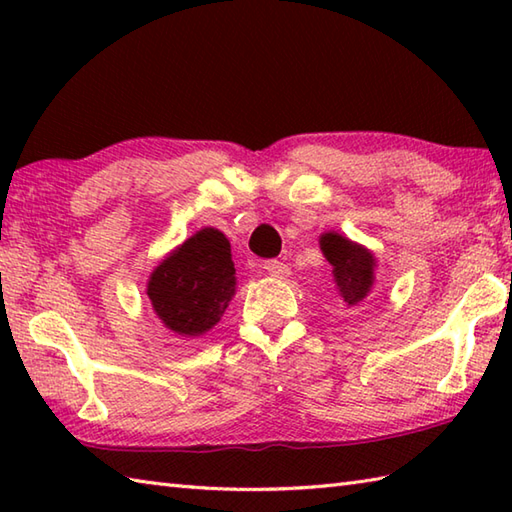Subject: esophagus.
Instances as JSON below:
<instances>
[{
    "mask_svg": "<svg viewBox=\"0 0 512 512\" xmlns=\"http://www.w3.org/2000/svg\"><path fill=\"white\" fill-rule=\"evenodd\" d=\"M264 268L266 273L270 277H286L288 275V266L284 262H279V259H268V262H264Z\"/></svg>",
    "mask_w": 512,
    "mask_h": 512,
    "instance_id": "esophagus-1",
    "label": "esophagus"
}]
</instances>
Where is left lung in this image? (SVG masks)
I'll use <instances>...</instances> for the list:
<instances>
[{
    "label": "left lung",
    "mask_w": 512,
    "mask_h": 512,
    "mask_svg": "<svg viewBox=\"0 0 512 512\" xmlns=\"http://www.w3.org/2000/svg\"><path fill=\"white\" fill-rule=\"evenodd\" d=\"M321 250L332 264L334 281L347 306L361 303L374 281V257L363 246L352 244L339 233H325L321 237Z\"/></svg>",
    "instance_id": "left-lung-1"
}]
</instances>
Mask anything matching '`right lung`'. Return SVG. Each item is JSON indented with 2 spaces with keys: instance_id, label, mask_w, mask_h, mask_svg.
Instances as JSON below:
<instances>
[{
  "instance_id": "obj_1",
  "label": "right lung",
  "mask_w": 512,
  "mask_h": 512,
  "mask_svg": "<svg viewBox=\"0 0 512 512\" xmlns=\"http://www.w3.org/2000/svg\"><path fill=\"white\" fill-rule=\"evenodd\" d=\"M147 295L169 330L198 336L220 321L235 295L231 244L215 228H202L160 262Z\"/></svg>"
}]
</instances>
